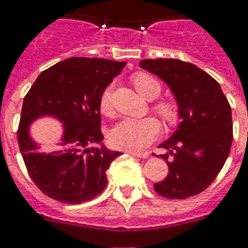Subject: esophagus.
<instances>
[{
  "label": "esophagus",
  "mask_w": 248,
  "mask_h": 248,
  "mask_svg": "<svg viewBox=\"0 0 248 248\" xmlns=\"http://www.w3.org/2000/svg\"><path fill=\"white\" fill-rule=\"evenodd\" d=\"M130 155L136 156V157H140V158H147L150 156L148 152H143V154H140V152H129Z\"/></svg>",
  "instance_id": "esophagus-1"
}]
</instances>
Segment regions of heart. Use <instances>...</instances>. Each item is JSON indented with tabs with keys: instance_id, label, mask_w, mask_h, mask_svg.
<instances>
[{
	"instance_id": "obj_1",
	"label": "heart",
	"mask_w": 248,
	"mask_h": 248,
	"mask_svg": "<svg viewBox=\"0 0 248 248\" xmlns=\"http://www.w3.org/2000/svg\"><path fill=\"white\" fill-rule=\"evenodd\" d=\"M133 84L140 96L155 100L160 96L162 87L157 79L146 73H137ZM100 110L104 115L112 114V87L104 91L100 100ZM154 110L166 125H174L179 116V110L173 101H158ZM161 132V125L155 118L124 119L116 123L110 132V142L115 148L130 152H140L147 148Z\"/></svg>"
}]
</instances>
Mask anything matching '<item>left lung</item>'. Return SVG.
<instances>
[{
	"label": "left lung",
	"instance_id": "obj_1",
	"mask_svg": "<svg viewBox=\"0 0 248 248\" xmlns=\"http://www.w3.org/2000/svg\"><path fill=\"white\" fill-rule=\"evenodd\" d=\"M140 68L157 75L177 101V130L158 147L169 168L155 191L166 199L199 195L213 183L224 165L233 140L232 110L219 83L196 65L177 59L142 60Z\"/></svg>",
	"mask_w": 248,
	"mask_h": 248
}]
</instances>
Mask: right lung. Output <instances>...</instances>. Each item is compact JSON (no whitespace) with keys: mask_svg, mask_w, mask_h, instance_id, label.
<instances>
[{"mask_svg":"<svg viewBox=\"0 0 248 248\" xmlns=\"http://www.w3.org/2000/svg\"><path fill=\"white\" fill-rule=\"evenodd\" d=\"M126 62L71 57L42 71L24 97L17 142L28 173L51 199L82 203L104 191L106 170L122 152L105 147L100 100ZM43 116L64 124L57 152L42 153L29 126Z\"/></svg>","mask_w":248,"mask_h":248,"instance_id":"1","label":"right lung"}]
</instances>
